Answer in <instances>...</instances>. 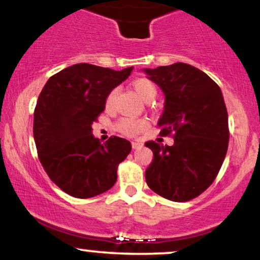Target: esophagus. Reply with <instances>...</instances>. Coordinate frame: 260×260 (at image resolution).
I'll list each match as a JSON object with an SVG mask.
<instances>
[{
    "instance_id": "1",
    "label": "esophagus",
    "mask_w": 260,
    "mask_h": 260,
    "mask_svg": "<svg viewBox=\"0 0 260 260\" xmlns=\"http://www.w3.org/2000/svg\"><path fill=\"white\" fill-rule=\"evenodd\" d=\"M131 146H133L134 149H137V148H141V147L143 146V143L141 142V141H133Z\"/></svg>"
}]
</instances>
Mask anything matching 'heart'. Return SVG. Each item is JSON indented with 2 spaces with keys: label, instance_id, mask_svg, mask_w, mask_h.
I'll use <instances>...</instances> for the list:
<instances>
[{
  "label": "heart",
  "instance_id": "b5f03b06",
  "mask_svg": "<svg viewBox=\"0 0 260 260\" xmlns=\"http://www.w3.org/2000/svg\"><path fill=\"white\" fill-rule=\"evenodd\" d=\"M133 88L136 91V94L142 99L143 101L148 102L152 101L156 95V88L154 83L150 82L147 78H139L135 79L133 82ZM115 95H117V90L110 91V94L106 98V107L111 108L113 106ZM147 127L146 120L143 119H133V118H124L120 119L117 123V129L120 131L121 134L126 136H135L137 134H140L141 131H143Z\"/></svg>",
  "mask_w": 260,
  "mask_h": 260
}]
</instances>
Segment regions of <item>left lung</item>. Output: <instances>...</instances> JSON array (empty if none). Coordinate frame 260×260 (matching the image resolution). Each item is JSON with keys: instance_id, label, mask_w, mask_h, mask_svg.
I'll return each mask as SVG.
<instances>
[{"instance_id": "left-lung-1", "label": "left lung", "mask_w": 260, "mask_h": 260, "mask_svg": "<svg viewBox=\"0 0 260 260\" xmlns=\"http://www.w3.org/2000/svg\"><path fill=\"white\" fill-rule=\"evenodd\" d=\"M142 71L165 96L160 135L174 134L172 146L145 143L154 156L146 170V182L169 200H191L212 184L228 150V112L222 90L188 63Z\"/></svg>"}]
</instances>
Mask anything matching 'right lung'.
Segmentation results:
<instances>
[{
	"label": "right lung",
	"instance_id": "add662e5",
	"mask_svg": "<svg viewBox=\"0 0 260 260\" xmlns=\"http://www.w3.org/2000/svg\"><path fill=\"white\" fill-rule=\"evenodd\" d=\"M133 70L76 63L50 77L38 96L34 113L38 158L49 178L71 197H96L117 181L118 165L131 143L118 136L101 143L91 125L105 110L110 91Z\"/></svg>",
	"mask_w": 260,
	"mask_h": 260
}]
</instances>
